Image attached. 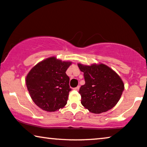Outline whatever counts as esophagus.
<instances>
[{
	"label": "esophagus",
	"mask_w": 147,
	"mask_h": 147,
	"mask_svg": "<svg viewBox=\"0 0 147 147\" xmlns=\"http://www.w3.org/2000/svg\"><path fill=\"white\" fill-rule=\"evenodd\" d=\"M79 88H80L79 86H77V87H75V89H74L76 90V91H79Z\"/></svg>",
	"instance_id": "obj_1"
}]
</instances>
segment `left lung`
Listing matches in <instances>:
<instances>
[{"label": "left lung", "mask_w": 147, "mask_h": 147, "mask_svg": "<svg viewBox=\"0 0 147 147\" xmlns=\"http://www.w3.org/2000/svg\"><path fill=\"white\" fill-rule=\"evenodd\" d=\"M85 84L80 88L81 104L89 111L101 113L113 108L120 100L124 85L118 74L103 64H78Z\"/></svg>", "instance_id": "8db88e82"}]
</instances>
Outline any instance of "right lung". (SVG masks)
<instances>
[{"label": "right lung", "mask_w": 147, "mask_h": 147, "mask_svg": "<svg viewBox=\"0 0 147 147\" xmlns=\"http://www.w3.org/2000/svg\"><path fill=\"white\" fill-rule=\"evenodd\" d=\"M71 64L53 56L39 62L27 74L25 81L30 96L43 110L56 111L67 103L71 89L66 71Z\"/></svg>", "instance_id": "add662e5"}]
</instances>
